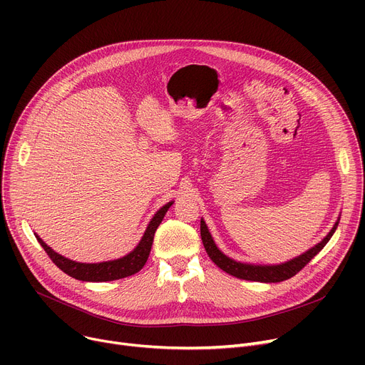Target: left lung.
Wrapping results in <instances>:
<instances>
[{
    "mask_svg": "<svg viewBox=\"0 0 365 365\" xmlns=\"http://www.w3.org/2000/svg\"><path fill=\"white\" fill-rule=\"evenodd\" d=\"M339 220H340V217H337L334 226L331 227V231L324 237V240L321 242L315 244L312 248H309V250L304 252L303 255H300L289 262L279 263V264L244 263V262H238V260L227 257L225 253H222L219 250V247L216 245L212 234H210L204 219H201V240H202V244H204V248H205L208 257L212 259L226 274L237 277L240 279H247V281L281 282L284 279H289V278L294 277L302 269V267L308 264L322 250L324 245L330 241V238L336 232Z\"/></svg>",
    "mask_w": 365,
    "mask_h": 365,
    "instance_id": "1",
    "label": "left lung"
}]
</instances>
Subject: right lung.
Segmentation results:
<instances>
[{
    "label": "right lung",
    "instance_id": "1",
    "mask_svg": "<svg viewBox=\"0 0 365 365\" xmlns=\"http://www.w3.org/2000/svg\"><path fill=\"white\" fill-rule=\"evenodd\" d=\"M175 201H170L165 205H163L158 212L153 215L150 222L146 226V231L136 245L133 252L125 255L124 257L115 259V260H108V262H101V263H81V262H75L71 260L59 253H56L51 247H48L40 237L35 234V238L38 242L41 244V247L48 255V257L53 260V263L62 269L65 274L69 277L80 279V281H88V282H103V281H113V279H121L130 275H134L139 272L142 267L145 266L149 253H150V247L153 242V235H155V231L158 229L160 223L163 222L167 210L173 205Z\"/></svg>",
    "mask_w": 365,
    "mask_h": 365
}]
</instances>
